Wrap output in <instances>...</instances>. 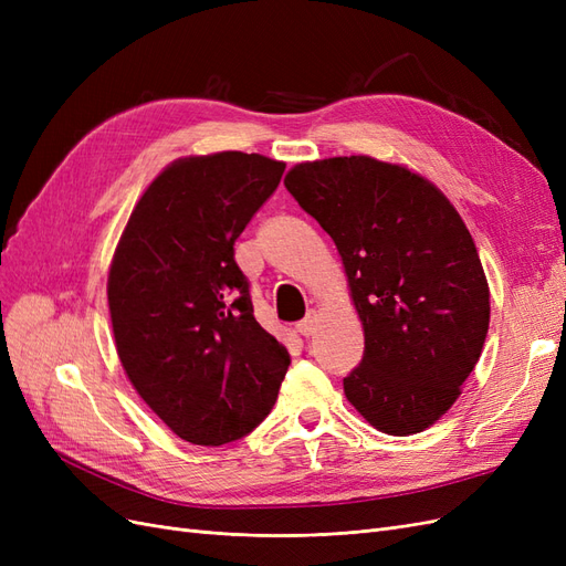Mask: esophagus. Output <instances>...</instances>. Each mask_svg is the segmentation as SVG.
I'll list each match as a JSON object with an SVG mask.
<instances>
[{
	"label": "esophagus",
	"instance_id": "1",
	"mask_svg": "<svg viewBox=\"0 0 566 566\" xmlns=\"http://www.w3.org/2000/svg\"><path fill=\"white\" fill-rule=\"evenodd\" d=\"M316 325H318V314H316V312H310V314H306V316L295 325V331H297L302 337H310V335L316 333Z\"/></svg>",
	"mask_w": 566,
	"mask_h": 566
}]
</instances>
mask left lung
Segmentation results:
<instances>
[{"label": "left lung", "instance_id": "1", "mask_svg": "<svg viewBox=\"0 0 566 566\" xmlns=\"http://www.w3.org/2000/svg\"><path fill=\"white\" fill-rule=\"evenodd\" d=\"M285 188L333 238L364 325L349 403L385 434L427 430L460 397L489 333V283L465 221L432 181L370 156L300 163Z\"/></svg>", "mask_w": 566, "mask_h": 566}]
</instances>
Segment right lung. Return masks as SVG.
<instances>
[{
  "mask_svg": "<svg viewBox=\"0 0 566 566\" xmlns=\"http://www.w3.org/2000/svg\"><path fill=\"white\" fill-rule=\"evenodd\" d=\"M285 163L221 150L167 165L134 205L108 271L119 364L169 430L245 437L276 403L290 354L252 314L233 243Z\"/></svg>",
  "mask_w": 566,
  "mask_h": 566,
  "instance_id": "1",
  "label": "right lung"
}]
</instances>
